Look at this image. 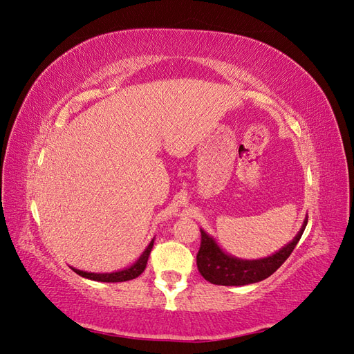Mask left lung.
Wrapping results in <instances>:
<instances>
[{"label": "left lung", "mask_w": 354, "mask_h": 354, "mask_svg": "<svg viewBox=\"0 0 354 354\" xmlns=\"http://www.w3.org/2000/svg\"><path fill=\"white\" fill-rule=\"evenodd\" d=\"M307 226V217L295 238L277 252L259 260H242L224 252L212 236L201 229V248L196 255L198 270L203 279L214 285L241 286L264 281L285 263Z\"/></svg>", "instance_id": "8db88e82"}]
</instances>
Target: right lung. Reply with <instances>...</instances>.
<instances>
[{
  "label": "right lung",
  "mask_w": 354,
  "mask_h": 354,
  "mask_svg": "<svg viewBox=\"0 0 354 354\" xmlns=\"http://www.w3.org/2000/svg\"><path fill=\"white\" fill-rule=\"evenodd\" d=\"M153 242H155V239H152L151 243L146 246V250L142 252L140 257H138L134 264H131L130 267H127V269H122V270L111 272V273H91V272L78 270V269H75V267H71V269L77 274H80L82 277H87V279H91V281H95V282H125V281H131V279H136L137 276H140L145 272L146 264H147V259H149V255H151V251H152Z\"/></svg>",
  "instance_id": "add662e5"
}]
</instances>
